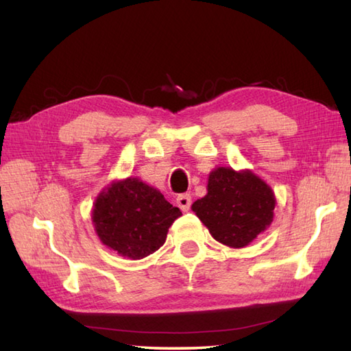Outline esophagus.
Segmentation results:
<instances>
[{
    "label": "esophagus",
    "mask_w": 351,
    "mask_h": 351,
    "mask_svg": "<svg viewBox=\"0 0 351 351\" xmlns=\"http://www.w3.org/2000/svg\"><path fill=\"white\" fill-rule=\"evenodd\" d=\"M176 204L182 211H189L190 206H191V195H190V193H182V195L178 196Z\"/></svg>",
    "instance_id": "obj_1"
}]
</instances>
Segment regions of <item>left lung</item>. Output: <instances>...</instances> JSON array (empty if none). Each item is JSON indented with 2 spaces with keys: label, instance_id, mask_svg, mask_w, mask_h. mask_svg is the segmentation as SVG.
I'll return each mask as SVG.
<instances>
[{
  "label": "left lung",
  "instance_id": "8db88e82",
  "mask_svg": "<svg viewBox=\"0 0 351 351\" xmlns=\"http://www.w3.org/2000/svg\"><path fill=\"white\" fill-rule=\"evenodd\" d=\"M274 204L271 189L256 175L219 167L211 171L206 196L191 208L215 240L244 247L273 221Z\"/></svg>",
  "mask_w": 351,
  "mask_h": 351
}]
</instances>
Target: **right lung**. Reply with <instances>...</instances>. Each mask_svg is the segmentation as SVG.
<instances>
[{
  "mask_svg": "<svg viewBox=\"0 0 351 351\" xmlns=\"http://www.w3.org/2000/svg\"><path fill=\"white\" fill-rule=\"evenodd\" d=\"M180 215L158 190L128 178L111 184L95 202L92 219L101 241L119 255L141 259L158 250Z\"/></svg>",
  "mask_w": 351,
  "mask_h": 351,
  "instance_id": "right-lung-1",
  "label": "right lung"
}]
</instances>
